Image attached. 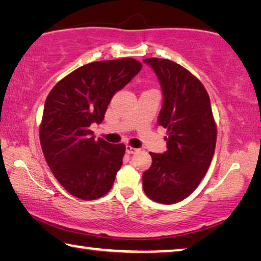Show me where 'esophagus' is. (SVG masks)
Wrapping results in <instances>:
<instances>
[{
	"label": "esophagus",
	"mask_w": 261,
	"mask_h": 261,
	"mask_svg": "<svg viewBox=\"0 0 261 261\" xmlns=\"http://www.w3.org/2000/svg\"><path fill=\"white\" fill-rule=\"evenodd\" d=\"M125 151H126L127 154H134V153H136L137 151H138V149L135 148V147H132V146H130V145H127V146L125 147Z\"/></svg>",
	"instance_id": "34e87169"
}]
</instances>
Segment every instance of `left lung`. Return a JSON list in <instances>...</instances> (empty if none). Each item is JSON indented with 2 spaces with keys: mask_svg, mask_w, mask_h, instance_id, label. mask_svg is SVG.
Wrapping results in <instances>:
<instances>
[{
  "mask_svg": "<svg viewBox=\"0 0 261 261\" xmlns=\"http://www.w3.org/2000/svg\"><path fill=\"white\" fill-rule=\"evenodd\" d=\"M163 92L159 124L167 129V151L149 153L152 166L143 174L146 196L160 204L189 197L208 170L216 144V124L205 86L175 62L151 57Z\"/></svg>",
  "mask_w": 261,
  "mask_h": 261,
  "instance_id": "1",
  "label": "left lung"
}]
</instances>
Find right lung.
<instances>
[{
	"label": "right lung",
	"mask_w": 261,
	"mask_h": 261,
	"mask_svg": "<svg viewBox=\"0 0 261 261\" xmlns=\"http://www.w3.org/2000/svg\"><path fill=\"white\" fill-rule=\"evenodd\" d=\"M141 67L130 57L92 62L61 79L47 96L39 129L43 155L62 187L79 199H98L113 187L125 145L95 139L90 126L103 121L113 95Z\"/></svg>",
	"instance_id": "obj_1"
}]
</instances>
